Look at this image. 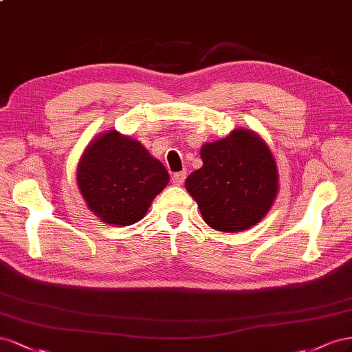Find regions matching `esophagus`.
Listing matches in <instances>:
<instances>
[{"mask_svg": "<svg viewBox=\"0 0 352 352\" xmlns=\"http://www.w3.org/2000/svg\"><path fill=\"white\" fill-rule=\"evenodd\" d=\"M186 175H187L186 170H179V173H175V174L173 175V183H174L175 186H182V184L184 183Z\"/></svg>", "mask_w": 352, "mask_h": 352, "instance_id": "obj_1", "label": "esophagus"}]
</instances>
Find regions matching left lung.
<instances>
[{
	"label": "left lung",
	"mask_w": 352,
	"mask_h": 352,
	"mask_svg": "<svg viewBox=\"0 0 352 352\" xmlns=\"http://www.w3.org/2000/svg\"><path fill=\"white\" fill-rule=\"evenodd\" d=\"M204 166L186 179L205 223L219 232H242L264 218L277 196L276 160L248 129L200 148Z\"/></svg>",
	"instance_id": "1"
}]
</instances>
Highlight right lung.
I'll list each match as a JSON object with an SVG mask.
<instances>
[{
  "mask_svg": "<svg viewBox=\"0 0 352 352\" xmlns=\"http://www.w3.org/2000/svg\"><path fill=\"white\" fill-rule=\"evenodd\" d=\"M76 182L88 208L102 221L131 226L146 215L169 174L137 140L109 131L87 147Z\"/></svg>",
  "mask_w": 352,
  "mask_h": 352,
  "instance_id": "obj_1",
  "label": "right lung"
}]
</instances>
